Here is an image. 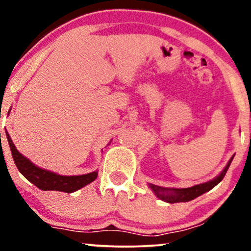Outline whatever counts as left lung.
<instances>
[{"instance_id": "8db88e82", "label": "left lung", "mask_w": 251, "mask_h": 251, "mask_svg": "<svg viewBox=\"0 0 251 251\" xmlns=\"http://www.w3.org/2000/svg\"><path fill=\"white\" fill-rule=\"evenodd\" d=\"M234 158V155H232ZM232 158L229 160L226 164V166L224 168L223 171L221 172L217 177L214 178L212 180L206 181V183L198 184V185H194L191 188H185V189H168V188H162V186L154 185V184H149L150 189L154 192V195L157 196L159 200L164 201H168V203H180V201H189L197 198L198 196L205 194L209 190L215 188L220 181L223 179L224 176H226L227 169H229L230 164L232 162Z\"/></svg>"}]
</instances>
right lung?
Listing matches in <instances>:
<instances>
[{
  "label": "right lung",
  "instance_id": "1",
  "mask_svg": "<svg viewBox=\"0 0 251 251\" xmlns=\"http://www.w3.org/2000/svg\"><path fill=\"white\" fill-rule=\"evenodd\" d=\"M5 134H7L11 155H13L16 168L30 183H33L34 185L43 191H62L71 194V192L76 191V190L92 183L98 177V171L80 176H61L55 172L39 168V166L34 165L27 157L20 153L14 145L9 133L5 132Z\"/></svg>",
  "mask_w": 251,
  "mask_h": 251
}]
</instances>
